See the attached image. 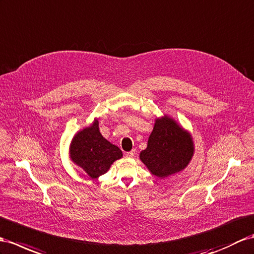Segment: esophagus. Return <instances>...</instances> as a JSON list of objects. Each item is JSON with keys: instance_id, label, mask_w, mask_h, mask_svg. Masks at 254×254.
Here are the masks:
<instances>
[{"instance_id": "obj_1", "label": "esophagus", "mask_w": 254, "mask_h": 254, "mask_svg": "<svg viewBox=\"0 0 254 254\" xmlns=\"http://www.w3.org/2000/svg\"><path fill=\"white\" fill-rule=\"evenodd\" d=\"M126 155H127V158H133L134 155H135V150H132V151H128V152H127V153H126Z\"/></svg>"}]
</instances>
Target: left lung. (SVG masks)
Here are the masks:
<instances>
[{"instance_id": "8db88e82", "label": "left lung", "mask_w": 254, "mask_h": 254, "mask_svg": "<svg viewBox=\"0 0 254 254\" xmlns=\"http://www.w3.org/2000/svg\"><path fill=\"white\" fill-rule=\"evenodd\" d=\"M193 155L191 136L173 119L155 120L148 146L140 152V160L154 176L167 177L183 171Z\"/></svg>"}]
</instances>
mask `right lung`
Segmentation results:
<instances>
[{
  "mask_svg": "<svg viewBox=\"0 0 254 254\" xmlns=\"http://www.w3.org/2000/svg\"><path fill=\"white\" fill-rule=\"evenodd\" d=\"M69 153L74 163L92 179L105 174L110 165L122 157L120 149L103 137L97 121L76 134Z\"/></svg>",
  "mask_w": 254,
  "mask_h": 254,
  "instance_id": "right-lung-1",
  "label": "right lung"
}]
</instances>
